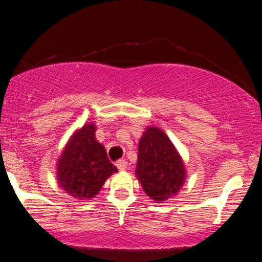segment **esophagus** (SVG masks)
Returning a JSON list of instances; mask_svg holds the SVG:
<instances>
[{"label":"esophagus","instance_id":"esophagus-1","mask_svg":"<svg viewBox=\"0 0 262 262\" xmlns=\"http://www.w3.org/2000/svg\"><path fill=\"white\" fill-rule=\"evenodd\" d=\"M116 165H117V167H118L119 171H124L128 167V162L125 160H123V159H122V160L117 161Z\"/></svg>","mask_w":262,"mask_h":262}]
</instances>
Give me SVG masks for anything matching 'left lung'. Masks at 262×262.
I'll list each match as a JSON object with an SVG mask.
<instances>
[{"instance_id": "1", "label": "left lung", "mask_w": 262, "mask_h": 262, "mask_svg": "<svg viewBox=\"0 0 262 262\" xmlns=\"http://www.w3.org/2000/svg\"><path fill=\"white\" fill-rule=\"evenodd\" d=\"M135 176L150 200L165 203L181 191L186 181L182 156L164 130L146 127L138 146Z\"/></svg>"}]
</instances>
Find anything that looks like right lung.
I'll return each instance as SVG.
<instances>
[{"label": "right lung", "mask_w": 262, "mask_h": 262, "mask_svg": "<svg viewBox=\"0 0 262 262\" xmlns=\"http://www.w3.org/2000/svg\"><path fill=\"white\" fill-rule=\"evenodd\" d=\"M118 172L104 146L96 140V124L76 129L56 161V180L69 196L89 201L97 196L110 176Z\"/></svg>", "instance_id": "right-lung-1"}]
</instances>
